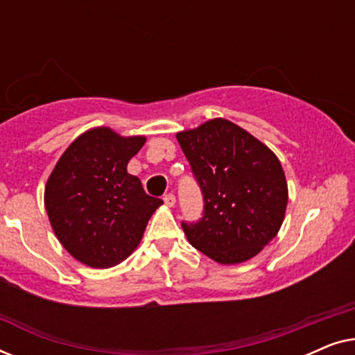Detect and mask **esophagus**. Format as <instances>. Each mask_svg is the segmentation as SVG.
Returning <instances> with one entry per match:
<instances>
[{"label": "esophagus", "instance_id": "34e87169", "mask_svg": "<svg viewBox=\"0 0 355 355\" xmlns=\"http://www.w3.org/2000/svg\"><path fill=\"white\" fill-rule=\"evenodd\" d=\"M163 200L168 207H174V203H176V197H174V193H166V196L163 197Z\"/></svg>", "mask_w": 355, "mask_h": 355}]
</instances>
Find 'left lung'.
I'll return each mask as SVG.
<instances>
[{
  "instance_id": "obj_1",
  "label": "left lung",
  "mask_w": 355,
  "mask_h": 355,
  "mask_svg": "<svg viewBox=\"0 0 355 355\" xmlns=\"http://www.w3.org/2000/svg\"><path fill=\"white\" fill-rule=\"evenodd\" d=\"M176 137L203 198L202 218L181 223L189 242L218 263L252 259L284 218L288 184L279 159L254 135L221 118Z\"/></svg>"
}]
</instances>
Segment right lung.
<instances>
[{
	"label": "right lung",
	"mask_w": 355,
	"mask_h": 355,
	"mask_svg": "<svg viewBox=\"0 0 355 355\" xmlns=\"http://www.w3.org/2000/svg\"><path fill=\"white\" fill-rule=\"evenodd\" d=\"M144 144L145 137L96 128L77 137L53 169L45 189L48 218L62 247L82 263L110 268L128 259L163 203L128 173Z\"/></svg>",
	"instance_id": "add662e5"
}]
</instances>
